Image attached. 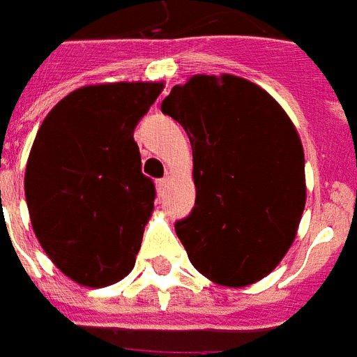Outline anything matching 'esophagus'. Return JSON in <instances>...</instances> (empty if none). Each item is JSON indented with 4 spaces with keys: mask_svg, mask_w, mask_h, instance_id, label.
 I'll return each mask as SVG.
<instances>
[{
    "mask_svg": "<svg viewBox=\"0 0 357 357\" xmlns=\"http://www.w3.org/2000/svg\"><path fill=\"white\" fill-rule=\"evenodd\" d=\"M166 189H168V178L158 179V181H156V191H158V195H160V197L166 193Z\"/></svg>",
    "mask_w": 357,
    "mask_h": 357,
    "instance_id": "1",
    "label": "esophagus"
}]
</instances>
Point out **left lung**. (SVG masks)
Wrapping results in <instances>:
<instances>
[{
    "mask_svg": "<svg viewBox=\"0 0 357 357\" xmlns=\"http://www.w3.org/2000/svg\"><path fill=\"white\" fill-rule=\"evenodd\" d=\"M160 109L193 149L195 208L176 224L189 260L218 284L260 281L291 248L306 204L291 118L266 89L231 74H197Z\"/></svg>",
    "mask_w": 357,
    "mask_h": 357,
    "instance_id": "left-lung-1",
    "label": "left lung"
}]
</instances>
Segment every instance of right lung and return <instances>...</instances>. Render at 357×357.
I'll list each match as a JSON object with an SVG mask.
<instances>
[{
	"instance_id": "1",
	"label": "right lung",
	"mask_w": 357,
	"mask_h": 357,
	"mask_svg": "<svg viewBox=\"0 0 357 357\" xmlns=\"http://www.w3.org/2000/svg\"><path fill=\"white\" fill-rule=\"evenodd\" d=\"M162 82L86 86L51 109L24 174L30 222L66 277L107 287L132 271L155 208L133 130Z\"/></svg>"
}]
</instances>
